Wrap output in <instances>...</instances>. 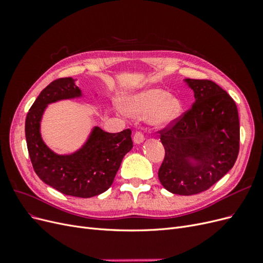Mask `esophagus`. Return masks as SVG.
Instances as JSON below:
<instances>
[{
    "mask_svg": "<svg viewBox=\"0 0 263 263\" xmlns=\"http://www.w3.org/2000/svg\"><path fill=\"white\" fill-rule=\"evenodd\" d=\"M145 140V137H144V134H142L141 132H136L134 135V142L136 145H139L141 144V142H144Z\"/></svg>",
    "mask_w": 263,
    "mask_h": 263,
    "instance_id": "esophagus-1",
    "label": "esophagus"
}]
</instances>
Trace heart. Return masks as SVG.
<instances>
[{"instance_id":"obj_1","label":"heart","mask_w":263,"mask_h":263,"mask_svg":"<svg viewBox=\"0 0 263 263\" xmlns=\"http://www.w3.org/2000/svg\"><path fill=\"white\" fill-rule=\"evenodd\" d=\"M127 113L134 117H146L151 126L165 128L176 123L183 112L182 102L157 87L141 90L124 102Z\"/></svg>"}]
</instances>
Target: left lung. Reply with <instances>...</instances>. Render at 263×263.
Returning <instances> with one entry per match:
<instances>
[{
	"label": "left lung",
	"instance_id": "obj_1",
	"mask_svg": "<svg viewBox=\"0 0 263 263\" xmlns=\"http://www.w3.org/2000/svg\"><path fill=\"white\" fill-rule=\"evenodd\" d=\"M195 102L171 127L160 130L165 150L158 177L179 195L210 189L233 168L239 153L240 127L234 100L210 80L184 79Z\"/></svg>",
	"mask_w": 263,
	"mask_h": 263
}]
</instances>
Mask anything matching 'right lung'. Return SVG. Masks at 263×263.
<instances>
[{
  "label": "right lung",
  "instance_id": "right-lung-1",
  "mask_svg": "<svg viewBox=\"0 0 263 263\" xmlns=\"http://www.w3.org/2000/svg\"><path fill=\"white\" fill-rule=\"evenodd\" d=\"M76 81L61 78L45 87L26 116L25 136L39 179L63 194L87 198L104 193L112 185L133 140L130 129L110 134L94 126L84 144L72 154H57L45 144L41 133L45 110L51 103L82 98Z\"/></svg>",
  "mask_w": 263,
  "mask_h": 263
}]
</instances>
